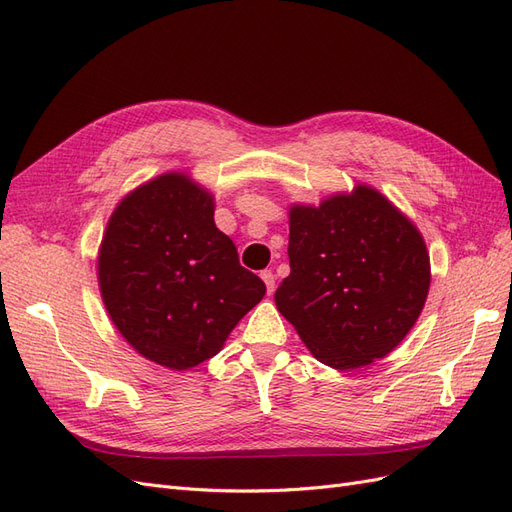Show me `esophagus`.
<instances>
[{"label": "esophagus", "instance_id": "obj_1", "mask_svg": "<svg viewBox=\"0 0 512 512\" xmlns=\"http://www.w3.org/2000/svg\"><path fill=\"white\" fill-rule=\"evenodd\" d=\"M260 277H262V282H265V286H267V292L271 294L275 290V275L271 271H262Z\"/></svg>", "mask_w": 512, "mask_h": 512}]
</instances>
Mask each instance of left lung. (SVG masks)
Listing matches in <instances>:
<instances>
[{"label":"left lung","mask_w":512,"mask_h":512,"mask_svg":"<svg viewBox=\"0 0 512 512\" xmlns=\"http://www.w3.org/2000/svg\"><path fill=\"white\" fill-rule=\"evenodd\" d=\"M290 275L275 290L280 314L333 369H359L393 352L421 316L431 284L425 239L376 188L318 207L290 205Z\"/></svg>","instance_id":"1"}]
</instances>
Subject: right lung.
<instances>
[{"label":"right lung","instance_id":"add662e5","mask_svg":"<svg viewBox=\"0 0 512 512\" xmlns=\"http://www.w3.org/2000/svg\"><path fill=\"white\" fill-rule=\"evenodd\" d=\"M213 200L188 173H162L119 200L98 250V286L115 329L166 369L218 354L267 292L215 226Z\"/></svg>","mask_w":512,"mask_h":512}]
</instances>
